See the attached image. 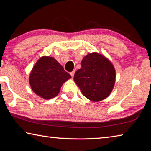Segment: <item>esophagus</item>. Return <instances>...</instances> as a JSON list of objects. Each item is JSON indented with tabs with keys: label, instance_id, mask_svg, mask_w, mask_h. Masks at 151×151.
<instances>
[{
	"label": "esophagus",
	"instance_id": "esophagus-1",
	"mask_svg": "<svg viewBox=\"0 0 151 151\" xmlns=\"http://www.w3.org/2000/svg\"><path fill=\"white\" fill-rule=\"evenodd\" d=\"M75 70H73V71H72V72H71L70 74V75H71V76H72V78H73L74 77V75H75Z\"/></svg>",
	"mask_w": 151,
	"mask_h": 151
}]
</instances>
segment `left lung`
Returning a JSON list of instances; mask_svg holds the SVG:
<instances>
[{"label": "left lung", "instance_id": "8db88e82", "mask_svg": "<svg viewBox=\"0 0 151 151\" xmlns=\"http://www.w3.org/2000/svg\"><path fill=\"white\" fill-rule=\"evenodd\" d=\"M116 72L108 58L96 52L90 53L81 61L74 81L86 98L93 102L106 99L113 89Z\"/></svg>", "mask_w": 151, "mask_h": 151}]
</instances>
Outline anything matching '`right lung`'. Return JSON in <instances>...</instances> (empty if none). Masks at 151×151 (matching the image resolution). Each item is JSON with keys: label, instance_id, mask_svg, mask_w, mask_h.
<instances>
[{"label": "right lung", "instance_id": "add662e5", "mask_svg": "<svg viewBox=\"0 0 151 151\" xmlns=\"http://www.w3.org/2000/svg\"><path fill=\"white\" fill-rule=\"evenodd\" d=\"M71 78L55 58L42 57L32 68L29 83L35 94L45 99H50L59 93L63 84Z\"/></svg>", "mask_w": 151, "mask_h": 151}]
</instances>
